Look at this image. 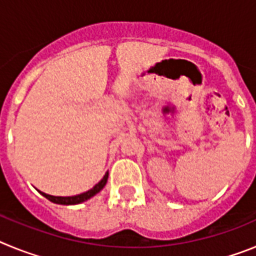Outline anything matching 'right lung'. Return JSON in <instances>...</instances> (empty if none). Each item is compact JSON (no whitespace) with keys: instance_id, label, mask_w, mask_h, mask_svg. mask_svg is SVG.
<instances>
[{"instance_id":"obj_1","label":"right lung","mask_w":256,"mask_h":256,"mask_svg":"<svg viewBox=\"0 0 256 256\" xmlns=\"http://www.w3.org/2000/svg\"><path fill=\"white\" fill-rule=\"evenodd\" d=\"M108 172H106L105 176H104L102 180L100 182L94 184L91 190H88V191L83 192V194H79V195L76 196H52V195H47L44 192L38 191L42 196H44L46 198H48L51 202H55V204H60V205H76L80 204V202H84V201L90 200L91 198H94V195H97L101 190L105 187L106 182H108Z\"/></svg>"}]
</instances>
